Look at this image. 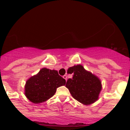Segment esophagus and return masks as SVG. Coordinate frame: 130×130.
Here are the masks:
<instances>
[{"label": "esophagus", "mask_w": 130, "mask_h": 130, "mask_svg": "<svg viewBox=\"0 0 130 130\" xmlns=\"http://www.w3.org/2000/svg\"><path fill=\"white\" fill-rule=\"evenodd\" d=\"M63 78H64V79H66V81H67V76H66V75H64V76H63Z\"/></svg>", "instance_id": "1"}]
</instances>
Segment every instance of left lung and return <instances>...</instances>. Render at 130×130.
Segmentation results:
<instances>
[{
    "instance_id": "8db88e82",
    "label": "left lung",
    "mask_w": 130,
    "mask_h": 130,
    "mask_svg": "<svg viewBox=\"0 0 130 130\" xmlns=\"http://www.w3.org/2000/svg\"><path fill=\"white\" fill-rule=\"evenodd\" d=\"M68 72L73 74V77L68 79L66 87L74 99L85 105H90L98 99L102 84L97 77L81 65L70 67Z\"/></svg>"
}]
</instances>
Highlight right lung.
Wrapping results in <instances>:
<instances>
[{
	"label": "right lung",
	"instance_id": "1",
	"mask_svg": "<svg viewBox=\"0 0 130 130\" xmlns=\"http://www.w3.org/2000/svg\"><path fill=\"white\" fill-rule=\"evenodd\" d=\"M65 84L66 80L58 75L57 70L44 68L26 81L25 96L30 102L40 104L52 97L57 88Z\"/></svg>",
	"mask_w": 130,
	"mask_h": 130
}]
</instances>
